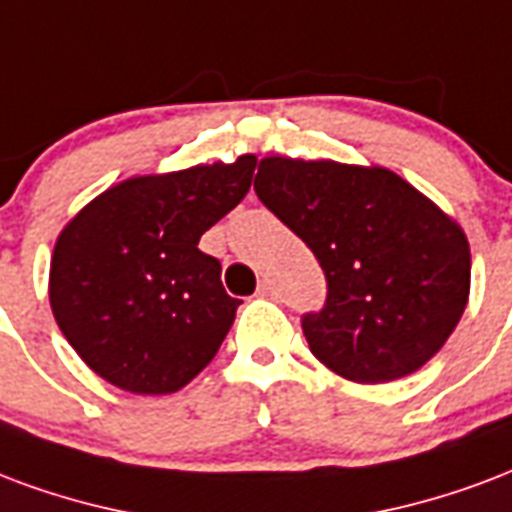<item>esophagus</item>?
<instances>
[{
	"mask_svg": "<svg viewBox=\"0 0 512 512\" xmlns=\"http://www.w3.org/2000/svg\"><path fill=\"white\" fill-rule=\"evenodd\" d=\"M257 295H260V298H274L276 295L274 285H271L268 279H263V282H260V287H257Z\"/></svg>",
	"mask_w": 512,
	"mask_h": 512,
	"instance_id": "1",
	"label": "esophagus"
}]
</instances>
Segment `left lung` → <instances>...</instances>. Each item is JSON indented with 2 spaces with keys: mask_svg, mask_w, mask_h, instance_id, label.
Wrapping results in <instances>:
<instances>
[{
  "mask_svg": "<svg viewBox=\"0 0 512 512\" xmlns=\"http://www.w3.org/2000/svg\"><path fill=\"white\" fill-rule=\"evenodd\" d=\"M257 198L325 271L320 312L304 314L314 358L352 382L418 372L469 298L464 230L388 168L331 160H260Z\"/></svg>",
  "mask_w": 512,
  "mask_h": 512,
  "instance_id": "8db88e82",
  "label": "left lung"
}]
</instances>
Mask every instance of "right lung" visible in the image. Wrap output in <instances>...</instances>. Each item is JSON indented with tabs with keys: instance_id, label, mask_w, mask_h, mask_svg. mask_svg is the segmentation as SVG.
<instances>
[{
	"instance_id": "right-lung-1",
	"label": "right lung",
	"mask_w": 512,
	"mask_h": 512,
	"mask_svg": "<svg viewBox=\"0 0 512 512\" xmlns=\"http://www.w3.org/2000/svg\"><path fill=\"white\" fill-rule=\"evenodd\" d=\"M257 160L135 176L81 208L54 246L51 309L83 363L121 391L160 396L206 369L236 320L198 241L244 200Z\"/></svg>"
}]
</instances>
